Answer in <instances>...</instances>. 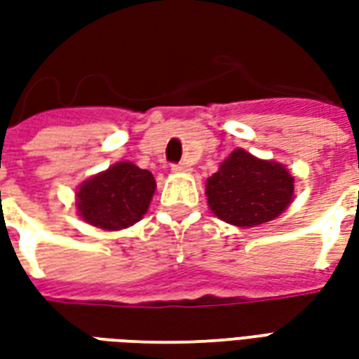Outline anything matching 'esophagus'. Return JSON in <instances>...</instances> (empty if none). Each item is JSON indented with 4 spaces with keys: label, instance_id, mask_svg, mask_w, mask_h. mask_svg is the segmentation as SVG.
Wrapping results in <instances>:
<instances>
[{
    "label": "esophagus",
    "instance_id": "esophagus-1",
    "mask_svg": "<svg viewBox=\"0 0 359 359\" xmlns=\"http://www.w3.org/2000/svg\"><path fill=\"white\" fill-rule=\"evenodd\" d=\"M171 169L175 172H188L190 171V163H187V161H182V163H175Z\"/></svg>",
    "mask_w": 359,
    "mask_h": 359
}]
</instances>
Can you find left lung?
Wrapping results in <instances>:
<instances>
[{
    "label": "left lung",
    "instance_id": "8db88e82",
    "mask_svg": "<svg viewBox=\"0 0 359 359\" xmlns=\"http://www.w3.org/2000/svg\"><path fill=\"white\" fill-rule=\"evenodd\" d=\"M205 187L208 203L219 219L236 226H256L288 208L294 179L283 165L234 149Z\"/></svg>",
    "mask_w": 359,
    "mask_h": 359
}]
</instances>
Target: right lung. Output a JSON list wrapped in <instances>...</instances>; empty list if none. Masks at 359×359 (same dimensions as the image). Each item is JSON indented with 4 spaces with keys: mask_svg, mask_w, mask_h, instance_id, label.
<instances>
[{
    "mask_svg": "<svg viewBox=\"0 0 359 359\" xmlns=\"http://www.w3.org/2000/svg\"><path fill=\"white\" fill-rule=\"evenodd\" d=\"M156 179L130 161H121L86 180L76 192V208L90 225L117 231L134 225L148 211Z\"/></svg>",
    "mask_w": 359,
    "mask_h": 359,
    "instance_id": "1",
    "label": "right lung"
}]
</instances>
